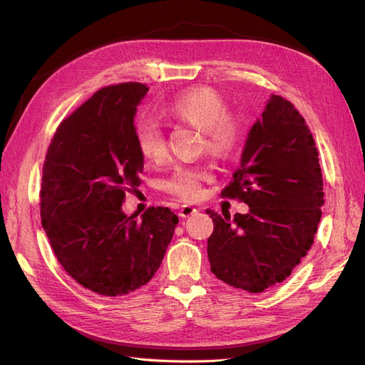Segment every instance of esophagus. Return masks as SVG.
I'll list each match as a JSON object with an SVG mask.
<instances>
[{
    "label": "esophagus",
    "mask_w": 365,
    "mask_h": 365,
    "mask_svg": "<svg viewBox=\"0 0 365 365\" xmlns=\"http://www.w3.org/2000/svg\"><path fill=\"white\" fill-rule=\"evenodd\" d=\"M196 213H197V210L195 207H192V205H182L181 210H180V216L181 217H190V216H193Z\"/></svg>",
    "instance_id": "esophagus-1"
}]
</instances>
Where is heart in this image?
Returning <instances> with one entry per match:
<instances>
[{"mask_svg": "<svg viewBox=\"0 0 365 365\" xmlns=\"http://www.w3.org/2000/svg\"><path fill=\"white\" fill-rule=\"evenodd\" d=\"M222 96L213 88L195 86L181 91L172 101L160 108L165 120L190 125L201 130L202 146L215 157H228L242 135L239 117L225 111ZM137 148L146 161H160L165 155V141L160 128L143 121L135 130ZM210 172L197 168H176L165 182V189L185 201H195L201 195V182L210 180Z\"/></svg>", "mask_w": 365, "mask_h": 365, "instance_id": "heart-1", "label": "heart"}]
</instances>
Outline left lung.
I'll return each instance as SVG.
<instances>
[{
  "label": "left lung",
  "instance_id": "left-lung-1",
  "mask_svg": "<svg viewBox=\"0 0 365 365\" xmlns=\"http://www.w3.org/2000/svg\"><path fill=\"white\" fill-rule=\"evenodd\" d=\"M222 196L239 197L250 210L233 220L207 210L215 224L207 242L212 272L247 292L289 277L314 244L324 192L314 137L282 96L271 94L254 121Z\"/></svg>",
  "mask_w": 365,
  "mask_h": 365
}]
</instances>
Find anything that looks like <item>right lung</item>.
<instances>
[{
    "instance_id": "right-lung-1",
    "label": "right lung",
    "mask_w": 365,
    "mask_h": 365,
    "mask_svg": "<svg viewBox=\"0 0 365 365\" xmlns=\"http://www.w3.org/2000/svg\"><path fill=\"white\" fill-rule=\"evenodd\" d=\"M145 83L106 86L65 118L43 163L41 222L59 263L83 288L125 295L157 272L178 224L168 207L121 208L141 184L134 118Z\"/></svg>"
}]
</instances>
